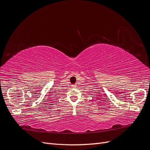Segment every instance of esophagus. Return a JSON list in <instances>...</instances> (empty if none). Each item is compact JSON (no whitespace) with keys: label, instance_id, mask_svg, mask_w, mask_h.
<instances>
[{"label":"esophagus","instance_id":"obj_1","mask_svg":"<svg viewBox=\"0 0 150 150\" xmlns=\"http://www.w3.org/2000/svg\"><path fill=\"white\" fill-rule=\"evenodd\" d=\"M76 84H73V85H72V87H73V88H76Z\"/></svg>","mask_w":150,"mask_h":150}]
</instances>
